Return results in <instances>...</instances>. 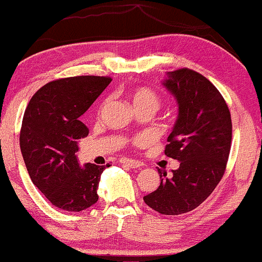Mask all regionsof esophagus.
Masks as SVG:
<instances>
[{"mask_svg": "<svg viewBox=\"0 0 262 262\" xmlns=\"http://www.w3.org/2000/svg\"><path fill=\"white\" fill-rule=\"evenodd\" d=\"M121 164L127 165V166L132 167V169H140L143 167V162L138 160H132V159H121Z\"/></svg>", "mask_w": 262, "mask_h": 262, "instance_id": "obj_1", "label": "esophagus"}]
</instances>
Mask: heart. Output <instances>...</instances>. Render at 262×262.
<instances>
[{
  "mask_svg": "<svg viewBox=\"0 0 262 262\" xmlns=\"http://www.w3.org/2000/svg\"><path fill=\"white\" fill-rule=\"evenodd\" d=\"M127 96L130 100L135 110H140V108H150V110H155L159 104V98L156 93L148 87H134L127 92ZM104 103L101 106V110L103 108ZM146 141V137L140 135L135 139L137 144H143Z\"/></svg>",
  "mask_w": 262,
  "mask_h": 262,
  "instance_id": "heart-1",
  "label": "heart"
}]
</instances>
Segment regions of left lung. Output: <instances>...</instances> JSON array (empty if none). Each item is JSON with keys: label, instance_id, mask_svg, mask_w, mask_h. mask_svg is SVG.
I'll list each match as a JSON object with an SVG mask.
<instances>
[{"label": "left lung", "instance_id": "left-lung-1", "mask_svg": "<svg viewBox=\"0 0 262 262\" xmlns=\"http://www.w3.org/2000/svg\"><path fill=\"white\" fill-rule=\"evenodd\" d=\"M179 104L165 155L180 161L160 186L144 197L150 208L177 215L197 208L224 175L231 144V118L223 96L203 75L189 69L167 73L162 82Z\"/></svg>", "mask_w": 262, "mask_h": 262}]
</instances>
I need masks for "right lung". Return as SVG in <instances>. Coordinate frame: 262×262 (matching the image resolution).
Masks as SVG:
<instances>
[{"instance_id":"add662e5","label":"right lung","mask_w":262,"mask_h":262,"mask_svg":"<svg viewBox=\"0 0 262 262\" xmlns=\"http://www.w3.org/2000/svg\"><path fill=\"white\" fill-rule=\"evenodd\" d=\"M111 81L107 76L52 81L26 108L19 135L23 160L33 183L60 209L81 212L98 201L101 173L111 165H79V140L89 135L80 117Z\"/></svg>"}]
</instances>
